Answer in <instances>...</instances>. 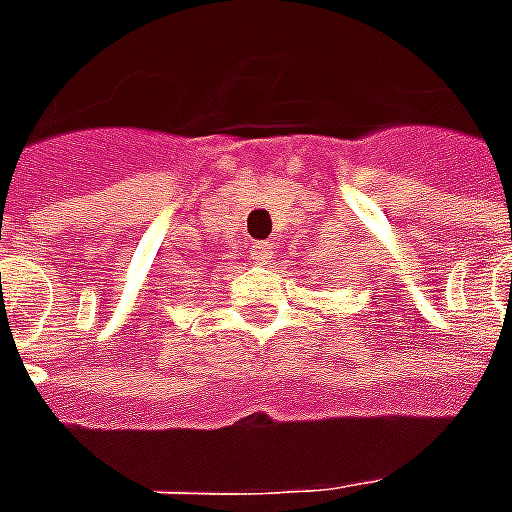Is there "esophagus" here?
Returning <instances> with one entry per match:
<instances>
[{
	"mask_svg": "<svg viewBox=\"0 0 512 512\" xmlns=\"http://www.w3.org/2000/svg\"><path fill=\"white\" fill-rule=\"evenodd\" d=\"M252 260H255L257 266H266L268 260H271V244H255L252 246Z\"/></svg>",
	"mask_w": 512,
	"mask_h": 512,
	"instance_id": "1",
	"label": "esophagus"
}]
</instances>
